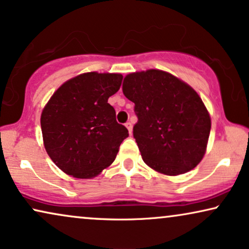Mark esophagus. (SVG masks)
<instances>
[{"label": "esophagus", "instance_id": "esophagus-1", "mask_svg": "<svg viewBox=\"0 0 249 249\" xmlns=\"http://www.w3.org/2000/svg\"><path fill=\"white\" fill-rule=\"evenodd\" d=\"M125 126L127 127L128 132H130V134H132V128H133V124H132V122H127L126 124H125Z\"/></svg>", "mask_w": 249, "mask_h": 249}]
</instances>
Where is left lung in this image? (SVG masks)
Segmentation results:
<instances>
[{
  "mask_svg": "<svg viewBox=\"0 0 249 249\" xmlns=\"http://www.w3.org/2000/svg\"><path fill=\"white\" fill-rule=\"evenodd\" d=\"M123 93L134 102L133 137L148 166L178 175L199 164L211 118L194 89L168 72L150 69L127 75Z\"/></svg>",
  "mask_w": 249,
  "mask_h": 249,
  "instance_id": "left-lung-1",
  "label": "left lung"
}]
</instances>
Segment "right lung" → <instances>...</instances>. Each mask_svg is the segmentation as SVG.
Returning a JSON list of instances; mask_svg holds the SVG:
<instances>
[{
    "label": "right lung",
    "mask_w": 249,
    "mask_h": 249,
    "mask_svg": "<svg viewBox=\"0 0 249 249\" xmlns=\"http://www.w3.org/2000/svg\"><path fill=\"white\" fill-rule=\"evenodd\" d=\"M122 81L121 74L78 75L62 84L43 109L44 147L65 173L90 178L115 160L128 131L116 121L108 99Z\"/></svg>",
    "instance_id": "add662e5"
}]
</instances>
